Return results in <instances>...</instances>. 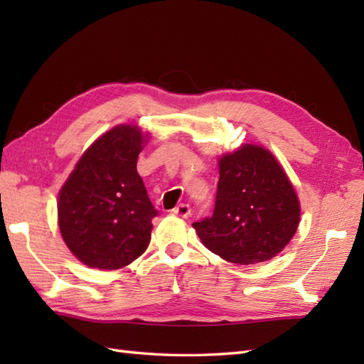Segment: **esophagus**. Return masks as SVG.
Segmentation results:
<instances>
[{"label":"esophagus","mask_w":364,"mask_h":364,"mask_svg":"<svg viewBox=\"0 0 364 364\" xmlns=\"http://www.w3.org/2000/svg\"><path fill=\"white\" fill-rule=\"evenodd\" d=\"M173 214H176V215H180V218H189L191 215V206L188 205V203H180L178 205L175 210H173Z\"/></svg>","instance_id":"esophagus-1"}]
</instances>
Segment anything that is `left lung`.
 Returning <instances> with one entry per match:
<instances>
[{
	"instance_id": "obj_1",
	"label": "left lung",
	"mask_w": 364,
	"mask_h": 364,
	"mask_svg": "<svg viewBox=\"0 0 364 364\" xmlns=\"http://www.w3.org/2000/svg\"><path fill=\"white\" fill-rule=\"evenodd\" d=\"M299 220V198L283 167L269 150L245 144L219 159L214 213L192 227L220 258L255 264L280 253Z\"/></svg>"
}]
</instances>
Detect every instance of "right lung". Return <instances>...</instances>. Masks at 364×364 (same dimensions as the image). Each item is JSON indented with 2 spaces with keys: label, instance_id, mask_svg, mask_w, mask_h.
I'll list each match as a JSON object with an SVG mask.
<instances>
[{
  "label": "right lung",
  "instance_id": "obj_1",
  "mask_svg": "<svg viewBox=\"0 0 364 364\" xmlns=\"http://www.w3.org/2000/svg\"><path fill=\"white\" fill-rule=\"evenodd\" d=\"M145 142L137 127L109 129L84 151L59 192L60 235L89 267H125L150 244L158 211L136 168Z\"/></svg>",
  "mask_w": 364,
  "mask_h": 364
}]
</instances>
